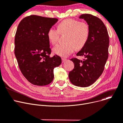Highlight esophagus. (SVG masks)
I'll list each match as a JSON object with an SVG mask.
<instances>
[{
  "label": "esophagus",
  "mask_w": 123,
  "mask_h": 123,
  "mask_svg": "<svg viewBox=\"0 0 123 123\" xmlns=\"http://www.w3.org/2000/svg\"><path fill=\"white\" fill-rule=\"evenodd\" d=\"M67 60V59H65V58H62V62L63 63H64V62H65Z\"/></svg>",
  "instance_id": "esophagus-1"
}]
</instances>
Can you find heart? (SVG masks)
Wrapping results in <instances>:
<instances>
[{
  "label": "heart",
  "instance_id": "b5f03b06",
  "mask_svg": "<svg viewBox=\"0 0 123 123\" xmlns=\"http://www.w3.org/2000/svg\"><path fill=\"white\" fill-rule=\"evenodd\" d=\"M59 33H66L64 44H59L53 49L55 54L62 57L70 55L75 49L82 48L88 40L89 30L88 26L80 21L72 18L66 19L58 25V30L51 27L47 31L49 42L54 45L57 42Z\"/></svg>",
  "mask_w": 123,
  "mask_h": 123
}]
</instances>
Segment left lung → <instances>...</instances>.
Segmentation results:
<instances>
[{
  "mask_svg": "<svg viewBox=\"0 0 123 123\" xmlns=\"http://www.w3.org/2000/svg\"><path fill=\"white\" fill-rule=\"evenodd\" d=\"M79 18L86 21L89 34L86 43L76 54L85 59H71L74 67L69 72V78L73 85L85 87L95 82L104 71L108 58L109 37L105 24L99 18L89 14H82Z\"/></svg>",
  "mask_w": 123,
  "mask_h": 123,
  "instance_id": "8db88e82",
  "label": "left lung"
}]
</instances>
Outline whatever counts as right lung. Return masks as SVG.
<instances>
[{
  "label": "right lung",
  "mask_w": 123,
  "mask_h": 123,
  "mask_svg": "<svg viewBox=\"0 0 123 123\" xmlns=\"http://www.w3.org/2000/svg\"><path fill=\"white\" fill-rule=\"evenodd\" d=\"M58 20L33 15L23 18L18 26L15 56L23 75L34 85L43 86L52 82L54 68L61 64L60 57H50L47 36L48 31Z\"/></svg>",
  "instance_id": "obj_1"
}]
</instances>
